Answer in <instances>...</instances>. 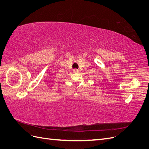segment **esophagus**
Returning <instances> with one entry per match:
<instances>
[{"instance_id": "esophagus-1", "label": "esophagus", "mask_w": 149, "mask_h": 149, "mask_svg": "<svg viewBox=\"0 0 149 149\" xmlns=\"http://www.w3.org/2000/svg\"><path fill=\"white\" fill-rule=\"evenodd\" d=\"M73 72L74 73H79V70L77 69H74L73 70Z\"/></svg>"}]
</instances>
